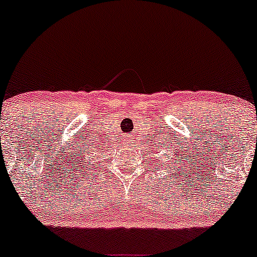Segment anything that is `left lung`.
<instances>
[{
  "label": "left lung",
  "mask_w": 257,
  "mask_h": 257,
  "mask_svg": "<svg viewBox=\"0 0 257 257\" xmlns=\"http://www.w3.org/2000/svg\"><path fill=\"white\" fill-rule=\"evenodd\" d=\"M168 160H169V157H168Z\"/></svg>",
  "instance_id": "8db88e82"
}]
</instances>
